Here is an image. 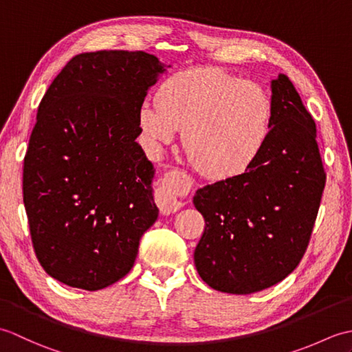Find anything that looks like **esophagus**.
<instances>
[{
	"label": "esophagus",
	"mask_w": 352,
	"mask_h": 352,
	"mask_svg": "<svg viewBox=\"0 0 352 352\" xmlns=\"http://www.w3.org/2000/svg\"><path fill=\"white\" fill-rule=\"evenodd\" d=\"M182 183H184V174L180 170H169L163 175L160 188L155 193L157 206H159L162 214H172L183 207V203L174 193L175 189L180 188Z\"/></svg>",
	"instance_id": "obj_1"
}]
</instances>
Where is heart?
<instances>
[{
	"label": "heart",
	"mask_w": 352,
	"mask_h": 352,
	"mask_svg": "<svg viewBox=\"0 0 352 352\" xmlns=\"http://www.w3.org/2000/svg\"><path fill=\"white\" fill-rule=\"evenodd\" d=\"M271 95L221 68H193L168 77L157 104L145 101L138 113L153 145L169 144L183 129V148L198 170L216 180L245 174L271 136Z\"/></svg>",
	"instance_id": "b5f03b06"
}]
</instances>
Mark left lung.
I'll return each instance as SVG.
<instances>
[{
    "label": "left lung",
    "mask_w": 352,
    "mask_h": 352,
    "mask_svg": "<svg viewBox=\"0 0 352 352\" xmlns=\"http://www.w3.org/2000/svg\"><path fill=\"white\" fill-rule=\"evenodd\" d=\"M271 87L274 119L263 153L245 174L193 197L206 221L193 254L197 271L227 294L267 289L300 265L325 188L315 121L287 76Z\"/></svg>",
    "instance_id": "8db88e82"
}]
</instances>
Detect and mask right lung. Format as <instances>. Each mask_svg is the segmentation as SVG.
Wrapping results in <instances>:
<instances>
[{
  "instance_id": "add662e5",
  "label": "right lung",
  "mask_w": 352,
  "mask_h": 352,
  "mask_svg": "<svg viewBox=\"0 0 352 352\" xmlns=\"http://www.w3.org/2000/svg\"><path fill=\"white\" fill-rule=\"evenodd\" d=\"M164 66L145 51L72 57L37 109L22 192L45 272L100 290L130 272L155 222L153 163L136 138L138 113Z\"/></svg>"
}]
</instances>
